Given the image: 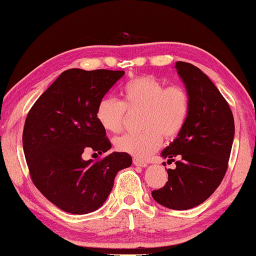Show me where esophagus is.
Listing matches in <instances>:
<instances>
[{
  "instance_id": "obj_1",
  "label": "esophagus",
  "mask_w": 256,
  "mask_h": 256,
  "mask_svg": "<svg viewBox=\"0 0 256 256\" xmlns=\"http://www.w3.org/2000/svg\"><path fill=\"white\" fill-rule=\"evenodd\" d=\"M133 164L136 166H142V168H146V166H148V162H146L144 160H141V159H138V158H134Z\"/></svg>"
}]
</instances>
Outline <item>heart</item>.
I'll use <instances>...</instances> for the list:
<instances>
[{
    "label": "heart",
    "instance_id": "b5f03b06",
    "mask_svg": "<svg viewBox=\"0 0 256 256\" xmlns=\"http://www.w3.org/2000/svg\"><path fill=\"white\" fill-rule=\"evenodd\" d=\"M123 102L110 96L102 98L96 118L108 132H118L128 110H143L142 132H128L114 140L116 150L146 158L156 151L166 138L176 136L184 128L190 112V97L184 88L166 87L154 76H140L122 87Z\"/></svg>",
    "mask_w": 256,
    "mask_h": 256
}]
</instances>
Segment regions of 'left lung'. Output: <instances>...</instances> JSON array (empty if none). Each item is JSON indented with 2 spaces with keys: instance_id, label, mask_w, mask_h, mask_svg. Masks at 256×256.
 Here are the masks:
<instances>
[{
  "instance_id": "obj_1",
  "label": "left lung",
  "mask_w": 256,
  "mask_h": 256,
  "mask_svg": "<svg viewBox=\"0 0 256 256\" xmlns=\"http://www.w3.org/2000/svg\"><path fill=\"white\" fill-rule=\"evenodd\" d=\"M176 69L190 97L184 128L161 152L176 169H168L164 188L153 190L154 200L166 208L186 210L200 205L220 184L227 170L235 125L233 113L220 92L198 67L176 62Z\"/></svg>"
}]
</instances>
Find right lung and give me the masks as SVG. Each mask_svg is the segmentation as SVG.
Segmentation results:
<instances>
[{"label": "right lung", "instance_id": "obj_1", "mask_svg": "<svg viewBox=\"0 0 256 256\" xmlns=\"http://www.w3.org/2000/svg\"><path fill=\"white\" fill-rule=\"evenodd\" d=\"M123 70L64 72L32 106L23 128V151L32 181L50 202L82 215L103 206L115 176L132 164L128 153L103 160H84V151L98 154L112 144L96 118V108Z\"/></svg>", "mask_w": 256, "mask_h": 256}]
</instances>
